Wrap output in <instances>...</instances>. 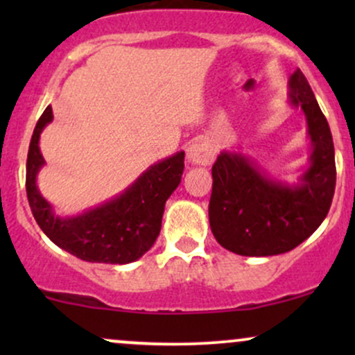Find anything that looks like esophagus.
I'll return each instance as SVG.
<instances>
[{"instance_id":"esophagus-1","label":"esophagus","mask_w":355,"mask_h":355,"mask_svg":"<svg viewBox=\"0 0 355 355\" xmlns=\"http://www.w3.org/2000/svg\"><path fill=\"white\" fill-rule=\"evenodd\" d=\"M187 158L191 165H210L215 158V150L210 141L207 140H197L191 144L187 150Z\"/></svg>"}]
</instances>
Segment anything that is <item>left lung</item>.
<instances>
[{"mask_svg":"<svg viewBox=\"0 0 355 355\" xmlns=\"http://www.w3.org/2000/svg\"><path fill=\"white\" fill-rule=\"evenodd\" d=\"M288 98L304 112L312 152L294 185L277 180L250 157L223 150L211 166L210 229L227 250L245 257L292 250L319 229L336 190L332 133L304 73L288 80Z\"/></svg>","mask_w":355,"mask_h":355,"instance_id":"obj_1","label":"left lung"}]
</instances>
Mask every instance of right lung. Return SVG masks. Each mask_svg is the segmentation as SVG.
<instances>
[{"mask_svg": "<svg viewBox=\"0 0 355 355\" xmlns=\"http://www.w3.org/2000/svg\"><path fill=\"white\" fill-rule=\"evenodd\" d=\"M53 120L46 107L35 126L26 160V195L40 229L55 245L87 262L130 263L152 248L162 229L165 202L183 173L185 152L153 164L112 200L71 217H60L36 185L44 158L40 135Z\"/></svg>", "mask_w": 355, "mask_h": 355, "instance_id": "right-lung-1", "label": "right lung"}]
</instances>
